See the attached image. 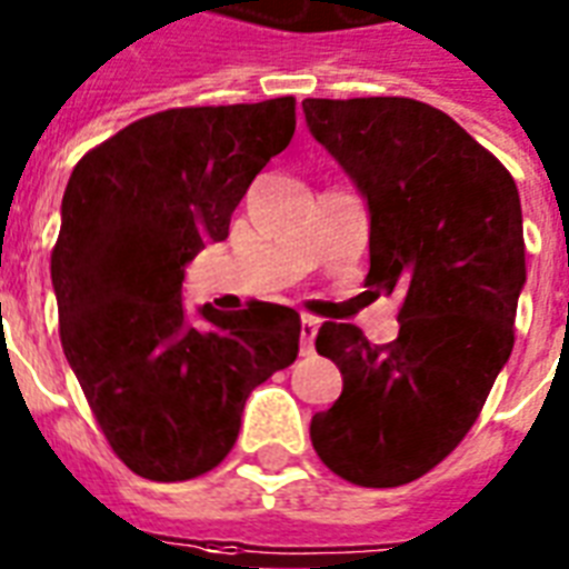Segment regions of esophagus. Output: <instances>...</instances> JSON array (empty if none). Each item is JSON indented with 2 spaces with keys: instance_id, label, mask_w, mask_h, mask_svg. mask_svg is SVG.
Segmentation results:
<instances>
[{
  "instance_id": "obj_1",
  "label": "esophagus",
  "mask_w": 569,
  "mask_h": 569,
  "mask_svg": "<svg viewBox=\"0 0 569 569\" xmlns=\"http://www.w3.org/2000/svg\"><path fill=\"white\" fill-rule=\"evenodd\" d=\"M317 329H320V320H313V317L302 313V326H299V352H302V356H311L313 352Z\"/></svg>"
}]
</instances>
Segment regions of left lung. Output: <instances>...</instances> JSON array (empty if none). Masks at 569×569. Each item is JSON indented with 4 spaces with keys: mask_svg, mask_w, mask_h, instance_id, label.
Here are the masks:
<instances>
[{
    "mask_svg": "<svg viewBox=\"0 0 569 569\" xmlns=\"http://www.w3.org/2000/svg\"><path fill=\"white\" fill-rule=\"evenodd\" d=\"M302 111L367 202V288L402 297L388 347L349 322L317 331L343 390L313 413L311 443L340 479L397 488L461 443L511 356L526 284L520 193L488 149L426 102L306 99Z\"/></svg>",
    "mask_w": 569,
    "mask_h": 569,
    "instance_id": "1",
    "label": "left lung"
}]
</instances>
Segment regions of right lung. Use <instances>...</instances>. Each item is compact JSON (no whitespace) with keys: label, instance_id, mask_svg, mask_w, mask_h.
Masks as SVG:
<instances>
[{"label":"right lung","instance_id":"1","mask_svg":"<svg viewBox=\"0 0 569 569\" xmlns=\"http://www.w3.org/2000/svg\"><path fill=\"white\" fill-rule=\"evenodd\" d=\"M297 129L293 97L170 108L81 158L52 252L61 347L122 465L184 481L229 456L249 393L297 361L299 313L181 302L184 267Z\"/></svg>","mask_w":569,"mask_h":569}]
</instances>
